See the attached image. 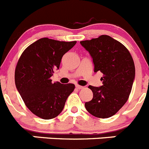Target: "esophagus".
<instances>
[{"mask_svg": "<svg viewBox=\"0 0 149 149\" xmlns=\"http://www.w3.org/2000/svg\"><path fill=\"white\" fill-rule=\"evenodd\" d=\"M76 88H77V89H82V88H84V87L82 86H80V85H76Z\"/></svg>", "mask_w": 149, "mask_h": 149, "instance_id": "34e87169", "label": "esophagus"}]
</instances>
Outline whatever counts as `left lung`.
<instances>
[{
  "label": "left lung",
  "instance_id": "1",
  "mask_svg": "<svg viewBox=\"0 0 149 149\" xmlns=\"http://www.w3.org/2000/svg\"><path fill=\"white\" fill-rule=\"evenodd\" d=\"M90 53L95 72L103 74V86L88 88L93 92L91 101L85 103L87 111L99 118L114 115L130 95L135 76L133 58L124 45L109 35L80 41Z\"/></svg>",
  "mask_w": 149,
  "mask_h": 149
}]
</instances>
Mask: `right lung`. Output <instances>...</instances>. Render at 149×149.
Returning <instances> with one entry per match:
<instances>
[{"mask_svg":"<svg viewBox=\"0 0 149 149\" xmlns=\"http://www.w3.org/2000/svg\"><path fill=\"white\" fill-rule=\"evenodd\" d=\"M76 43L40 38L20 55L15 72L16 87L26 107L38 117L49 120L59 115L75 88L72 84L52 83L50 77Z\"/></svg>","mask_w":149,"mask_h":149,"instance_id":"1","label":"right lung"}]
</instances>
